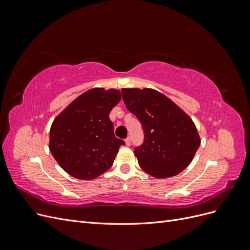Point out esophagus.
<instances>
[{
    "label": "esophagus",
    "mask_w": 250,
    "mask_h": 250,
    "mask_svg": "<svg viewBox=\"0 0 250 250\" xmlns=\"http://www.w3.org/2000/svg\"><path fill=\"white\" fill-rule=\"evenodd\" d=\"M125 144H126V146H130V144H131L130 138H127V139L125 140Z\"/></svg>",
    "instance_id": "34e87169"
}]
</instances>
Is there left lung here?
Segmentation results:
<instances>
[{
    "mask_svg": "<svg viewBox=\"0 0 250 250\" xmlns=\"http://www.w3.org/2000/svg\"><path fill=\"white\" fill-rule=\"evenodd\" d=\"M127 109L142 123L145 140L134 150L140 167L155 178H169L190 165L200 146L191 117L153 88H122Z\"/></svg>",
    "mask_w": 250,
    "mask_h": 250,
    "instance_id": "8db88e82",
    "label": "left lung"
}]
</instances>
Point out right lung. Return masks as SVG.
<instances>
[{
    "label": "right lung",
    "mask_w": 250,
    "mask_h": 250,
    "mask_svg": "<svg viewBox=\"0 0 250 250\" xmlns=\"http://www.w3.org/2000/svg\"><path fill=\"white\" fill-rule=\"evenodd\" d=\"M121 100L116 88H90L54 119L49 149L71 176L90 180L106 172L124 141L117 139L109 113Z\"/></svg>",
    "instance_id": "right-lung-1"
}]
</instances>
